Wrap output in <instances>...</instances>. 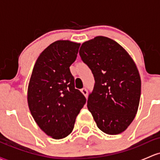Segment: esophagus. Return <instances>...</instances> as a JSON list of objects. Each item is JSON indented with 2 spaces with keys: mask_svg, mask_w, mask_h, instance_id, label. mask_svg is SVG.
<instances>
[{
  "mask_svg": "<svg viewBox=\"0 0 160 160\" xmlns=\"http://www.w3.org/2000/svg\"><path fill=\"white\" fill-rule=\"evenodd\" d=\"M81 93L85 96V97H87V94H88V92H87V90L86 88H83L81 90Z\"/></svg>",
  "mask_w": 160,
  "mask_h": 160,
  "instance_id": "esophagus-1",
  "label": "esophagus"
}]
</instances>
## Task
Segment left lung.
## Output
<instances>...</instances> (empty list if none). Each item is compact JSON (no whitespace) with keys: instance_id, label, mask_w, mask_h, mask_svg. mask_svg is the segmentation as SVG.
Returning a JSON list of instances; mask_svg holds the SVG:
<instances>
[{"instance_id":"left-lung-1","label":"left lung","mask_w":160,"mask_h":160,"mask_svg":"<svg viewBox=\"0 0 160 160\" xmlns=\"http://www.w3.org/2000/svg\"><path fill=\"white\" fill-rule=\"evenodd\" d=\"M79 53L95 79L87 108L100 130L121 133L135 118L140 100L141 79L135 62L120 43L103 36L83 42Z\"/></svg>"}]
</instances>
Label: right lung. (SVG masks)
<instances>
[{
    "mask_svg": "<svg viewBox=\"0 0 160 160\" xmlns=\"http://www.w3.org/2000/svg\"><path fill=\"white\" fill-rule=\"evenodd\" d=\"M80 43L57 40L37 59L28 88V103L33 120L53 139L67 137L86 102L74 87L70 67L77 58Z\"/></svg>",
    "mask_w": 160,
    "mask_h": 160,
    "instance_id": "right-lung-1",
    "label": "right lung"
}]
</instances>
